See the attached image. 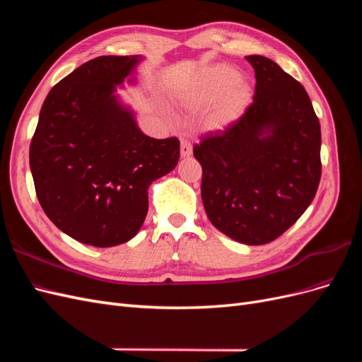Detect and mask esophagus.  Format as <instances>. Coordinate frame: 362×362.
I'll return each mask as SVG.
<instances>
[{"label": "esophagus", "instance_id": "34e87169", "mask_svg": "<svg viewBox=\"0 0 362 362\" xmlns=\"http://www.w3.org/2000/svg\"><path fill=\"white\" fill-rule=\"evenodd\" d=\"M180 144H181V157H189V156H192L193 148H192L190 141H189L187 139H181Z\"/></svg>", "mask_w": 362, "mask_h": 362}]
</instances>
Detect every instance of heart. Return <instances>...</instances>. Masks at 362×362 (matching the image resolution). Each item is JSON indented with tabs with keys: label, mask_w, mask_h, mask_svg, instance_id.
Instances as JSON below:
<instances>
[{
	"label": "heart",
	"mask_w": 362,
	"mask_h": 362,
	"mask_svg": "<svg viewBox=\"0 0 362 362\" xmlns=\"http://www.w3.org/2000/svg\"><path fill=\"white\" fill-rule=\"evenodd\" d=\"M250 83L237 76V71L228 64L205 68L185 92L182 101L187 107H206L204 122L206 128L221 129L242 116L252 103Z\"/></svg>",
	"instance_id": "heart-1"
}]
</instances>
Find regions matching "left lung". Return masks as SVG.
Listing matches in <instances>:
<instances>
[{
	"instance_id": "1",
	"label": "left lung",
	"mask_w": 362,
	"mask_h": 362,
	"mask_svg": "<svg viewBox=\"0 0 362 362\" xmlns=\"http://www.w3.org/2000/svg\"><path fill=\"white\" fill-rule=\"evenodd\" d=\"M255 95L245 115L193 146L210 222L235 242L266 245L298 221L322 177V133L308 93L262 56H247Z\"/></svg>"
}]
</instances>
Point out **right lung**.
Masks as SVG:
<instances>
[{
	"label": "right lung",
	"mask_w": 362,
	"mask_h": 362,
	"mask_svg": "<svg viewBox=\"0 0 362 362\" xmlns=\"http://www.w3.org/2000/svg\"><path fill=\"white\" fill-rule=\"evenodd\" d=\"M137 56H101L49 90L30 145L37 199L76 242L112 247L133 238L148 213V189L177 166L180 140L152 139L119 104L116 86Z\"/></svg>",
	"instance_id": "obj_1"
}]
</instances>
